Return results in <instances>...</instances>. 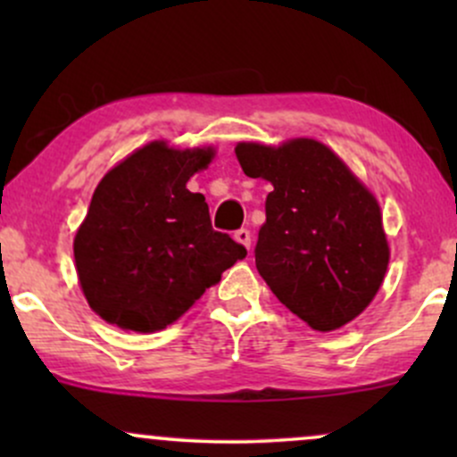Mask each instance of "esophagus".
<instances>
[{"label": "esophagus", "mask_w": 457, "mask_h": 457, "mask_svg": "<svg viewBox=\"0 0 457 457\" xmlns=\"http://www.w3.org/2000/svg\"><path fill=\"white\" fill-rule=\"evenodd\" d=\"M234 238L238 240L240 245H245L246 249H251V232H249V229H245V228L238 229V232L234 234Z\"/></svg>", "instance_id": "34e87169"}]
</instances>
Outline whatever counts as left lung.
Wrapping results in <instances>:
<instances>
[{
  "instance_id": "8db88e82",
  "label": "left lung",
  "mask_w": 457,
  "mask_h": 457,
  "mask_svg": "<svg viewBox=\"0 0 457 457\" xmlns=\"http://www.w3.org/2000/svg\"><path fill=\"white\" fill-rule=\"evenodd\" d=\"M236 156L246 176L272 185L255 245V266L272 295L316 330L354 320L389 264L376 197L320 141L238 144Z\"/></svg>"
}]
</instances>
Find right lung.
<instances>
[{"label": "right lung", "mask_w": 457, "mask_h": 457, "mask_svg": "<svg viewBox=\"0 0 457 457\" xmlns=\"http://www.w3.org/2000/svg\"><path fill=\"white\" fill-rule=\"evenodd\" d=\"M212 156V148L152 141L98 182L75 236V264L87 303L109 324L165 328L246 255L214 232L206 197L187 188Z\"/></svg>", "instance_id": "right-lung-1"}]
</instances>
